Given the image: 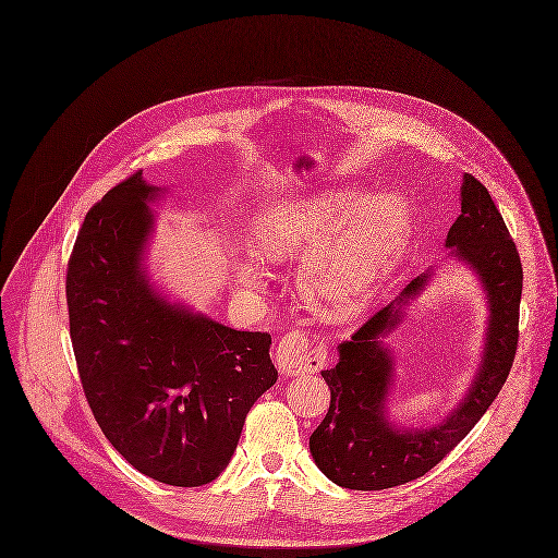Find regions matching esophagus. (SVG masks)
Segmentation results:
<instances>
[{
  "mask_svg": "<svg viewBox=\"0 0 558 558\" xmlns=\"http://www.w3.org/2000/svg\"><path fill=\"white\" fill-rule=\"evenodd\" d=\"M274 360L282 375H302L324 368L328 362V349L322 340L295 330L282 336Z\"/></svg>",
  "mask_w": 558,
  "mask_h": 558,
  "instance_id": "34e87169",
  "label": "esophagus"
}]
</instances>
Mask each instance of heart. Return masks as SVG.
I'll use <instances>...</instances> for the list:
<instances>
[{
  "instance_id": "obj_1",
  "label": "heart",
  "mask_w": 558,
  "mask_h": 558,
  "mask_svg": "<svg viewBox=\"0 0 558 558\" xmlns=\"http://www.w3.org/2000/svg\"><path fill=\"white\" fill-rule=\"evenodd\" d=\"M410 234L412 209L403 196L340 194L269 214L258 228V250L271 260H284L322 246L302 269V289L317 308L351 315ZM236 280L258 289L263 274L254 263H239Z\"/></svg>"
}]
</instances>
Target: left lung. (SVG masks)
<instances>
[{
  "label": "left lung",
  "mask_w": 558,
  "mask_h": 558,
  "mask_svg": "<svg viewBox=\"0 0 558 558\" xmlns=\"http://www.w3.org/2000/svg\"><path fill=\"white\" fill-rule=\"evenodd\" d=\"M446 245L476 269L489 298L492 319L478 377L463 403L438 427L395 432L386 423L384 401L392 360L377 338L395 328L401 306L429 276L414 278L395 302L379 308L338 347V364L322 373L330 388V410L311 436V452L322 472L340 487L388 489L427 474L472 432L509 377L518 351L524 271L498 207L472 174L463 177L461 216L450 226Z\"/></svg>",
  "instance_id": "obj_1"
}]
</instances>
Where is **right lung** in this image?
<instances>
[{
  "label": "right lung",
  "mask_w": 558,
  "mask_h": 558,
  "mask_svg": "<svg viewBox=\"0 0 558 558\" xmlns=\"http://www.w3.org/2000/svg\"><path fill=\"white\" fill-rule=\"evenodd\" d=\"M155 187L129 174L88 214L66 267L73 353L113 448L174 487L216 481L278 371L267 332H239L163 302L140 271Z\"/></svg>",
  "instance_id": "right-lung-1"
}]
</instances>
